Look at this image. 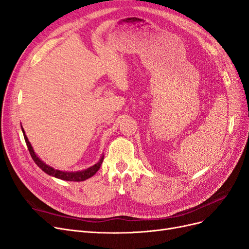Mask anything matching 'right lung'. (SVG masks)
<instances>
[{"label": "right lung", "mask_w": 249, "mask_h": 249, "mask_svg": "<svg viewBox=\"0 0 249 249\" xmlns=\"http://www.w3.org/2000/svg\"><path fill=\"white\" fill-rule=\"evenodd\" d=\"M21 129H22V132H23V135H24V139H25V142H26V145L28 147V150H29V154L32 158V160H35V163L45 173H47L48 175L50 176H53L55 178H58V179H61V180H65V181H74V182H80V181H84L86 179H89L90 177H92L96 172L99 171L101 165L103 164V160H104V155H102L100 160L98 161V163L94 164L93 166L85 169V170H82V171H76V172H67V171H61V170H57V169H53V167L47 165L44 160H41L37 155L35 153L34 148H32L29 140L27 138V136L25 135V132H24V129L22 128V126H21Z\"/></svg>", "instance_id": "1"}]
</instances>
